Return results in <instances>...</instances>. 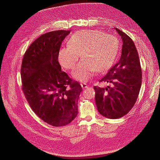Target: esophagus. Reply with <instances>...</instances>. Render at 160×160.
<instances>
[{
  "label": "esophagus",
  "instance_id": "1",
  "mask_svg": "<svg viewBox=\"0 0 160 160\" xmlns=\"http://www.w3.org/2000/svg\"><path fill=\"white\" fill-rule=\"evenodd\" d=\"M81 86L82 88H87L88 87V84H86V83H82V84H81Z\"/></svg>",
  "mask_w": 160,
  "mask_h": 160
}]
</instances>
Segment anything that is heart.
<instances>
[{
	"mask_svg": "<svg viewBox=\"0 0 160 160\" xmlns=\"http://www.w3.org/2000/svg\"><path fill=\"white\" fill-rule=\"evenodd\" d=\"M68 46L59 50V63L62 68L71 69L80 54L82 59L72 71V76L79 81L86 82L95 71L102 72L112 66L118 55L119 42L111 34L97 30H81L69 38Z\"/></svg>",
	"mask_w": 160,
	"mask_h": 160,
	"instance_id": "1",
	"label": "heart"
}]
</instances>
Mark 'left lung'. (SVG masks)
<instances>
[{"label":"left lung","instance_id":"left-lung-1","mask_svg":"<svg viewBox=\"0 0 160 160\" xmlns=\"http://www.w3.org/2000/svg\"><path fill=\"white\" fill-rule=\"evenodd\" d=\"M122 41L120 59L99 82L110 86H94L99 112L109 119H118L128 114L134 105L141 86L142 71L138 53L132 39L115 28Z\"/></svg>","mask_w":160,"mask_h":160}]
</instances>
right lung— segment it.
<instances>
[{"mask_svg":"<svg viewBox=\"0 0 160 160\" xmlns=\"http://www.w3.org/2000/svg\"><path fill=\"white\" fill-rule=\"evenodd\" d=\"M71 31L41 35L29 47L22 59V90L32 111L53 126L70 123L78 115L82 88L61 71L58 54Z\"/></svg>","mask_w":160,"mask_h":160,"instance_id":"obj_1","label":"right lung"}]
</instances>
